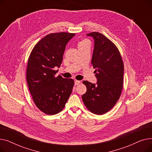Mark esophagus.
Returning a JSON list of instances; mask_svg holds the SVG:
<instances>
[{"mask_svg": "<svg viewBox=\"0 0 152 152\" xmlns=\"http://www.w3.org/2000/svg\"><path fill=\"white\" fill-rule=\"evenodd\" d=\"M80 83H81V81H77V80H75V86H77V85L79 84Z\"/></svg>", "mask_w": 152, "mask_h": 152, "instance_id": "1", "label": "esophagus"}]
</instances>
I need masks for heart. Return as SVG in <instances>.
<instances>
[{"label": "heart", "instance_id": "1", "mask_svg": "<svg viewBox=\"0 0 152 152\" xmlns=\"http://www.w3.org/2000/svg\"><path fill=\"white\" fill-rule=\"evenodd\" d=\"M87 42V41H81V42H79L78 45H81V44H84V43H85V42Z\"/></svg>", "mask_w": 152, "mask_h": 152}]
</instances>
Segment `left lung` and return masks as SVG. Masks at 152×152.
<instances>
[{"instance_id": "obj_1", "label": "left lung", "mask_w": 152, "mask_h": 152, "mask_svg": "<svg viewBox=\"0 0 152 152\" xmlns=\"http://www.w3.org/2000/svg\"><path fill=\"white\" fill-rule=\"evenodd\" d=\"M94 49L91 63L95 69L97 84L83 83L87 91L82 95L86 108L95 115H103L113 108L121 96L123 86L124 64L116 45L103 34L92 32Z\"/></svg>"}]
</instances>
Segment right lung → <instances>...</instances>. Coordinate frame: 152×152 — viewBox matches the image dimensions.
I'll return each mask as SVG.
<instances>
[{
  "label": "right lung",
  "mask_w": 152,
  "mask_h": 152,
  "mask_svg": "<svg viewBox=\"0 0 152 152\" xmlns=\"http://www.w3.org/2000/svg\"><path fill=\"white\" fill-rule=\"evenodd\" d=\"M75 33H51L35 45L28 58L26 81L32 98L39 110L53 115L65 108L74 86L73 79L55 76L66 44Z\"/></svg>",
  "instance_id": "1"
}]
</instances>
